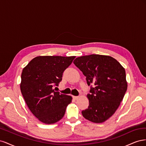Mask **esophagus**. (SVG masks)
<instances>
[{"mask_svg": "<svg viewBox=\"0 0 146 146\" xmlns=\"http://www.w3.org/2000/svg\"><path fill=\"white\" fill-rule=\"evenodd\" d=\"M78 98H79L78 96H73V98H74V99H75V100H77V99H78Z\"/></svg>", "mask_w": 146, "mask_h": 146, "instance_id": "esophagus-1", "label": "esophagus"}]
</instances>
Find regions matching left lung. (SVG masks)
<instances>
[{"label": "left lung", "instance_id": "obj_1", "mask_svg": "<svg viewBox=\"0 0 146 146\" xmlns=\"http://www.w3.org/2000/svg\"><path fill=\"white\" fill-rule=\"evenodd\" d=\"M74 63L90 86L89 106L82 111L83 116L94 123L105 122L115 113L125 94V69L113 57L101 55L77 57Z\"/></svg>", "mask_w": 146, "mask_h": 146}]
</instances>
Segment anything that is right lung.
Instances as JSON below:
<instances>
[{
  "label": "right lung",
  "instance_id": "add662e5",
  "mask_svg": "<svg viewBox=\"0 0 146 146\" xmlns=\"http://www.w3.org/2000/svg\"><path fill=\"white\" fill-rule=\"evenodd\" d=\"M76 56H39L23 69L21 93L29 108L41 122L51 124L63 118L72 97L55 92L64 70Z\"/></svg>",
  "mask_w": 146,
  "mask_h": 146
}]
</instances>
